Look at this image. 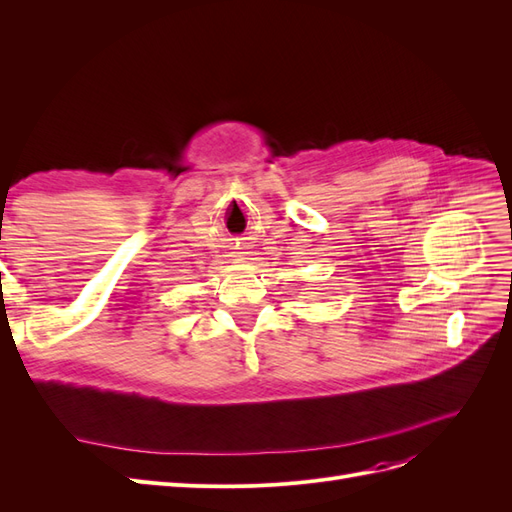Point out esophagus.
<instances>
[{
  "label": "esophagus",
  "mask_w": 512,
  "mask_h": 512,
  "mask_svg": "<svg viewBox=\"0 0 512 512\" xmlns=\"http://www.w3.org/2000/svg\"><path fill=\"white\" fill-rule=\"evenodd\" d=\"M235 250H241V247H235ZM241 254V252H239Z\"/></svg>",
  "instance_id": "obj_1"
}]
</instances>
